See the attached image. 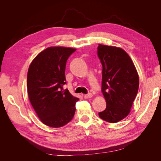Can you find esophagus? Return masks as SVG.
Instances as JSON below:
<instances>
[{
  "mask_svg": "<svg viewBox=\"0 0 161 161\" xmlns=\"http://www.w3.org/2000/svg\"><path fill=\"white\" fill-rule=\"evenodd\" d=\"M92 97V95L91 93V92H89V93L88 94H86L84 95V97L85 99H89V98H91V97Z\"/></svg>",
  "mask_w": 161,
  "mask_h": 161,
  "instance_id": "esophagus-1",
  "label": "esophagus"
}]
</instances>
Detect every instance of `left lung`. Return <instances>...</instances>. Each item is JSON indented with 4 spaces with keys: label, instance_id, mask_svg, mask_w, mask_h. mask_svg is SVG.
<instances>
[{
    "label": "left lung",
    "instance_id": "left-lung-1",
    "mask_svg": "<svg viewBox=\"0 0 161 161\" xmlns=\"http://www.w3.org/2000/svg\"><path fill=\"white\" fill-rule=\"evenodd\" d=\"M97 55L103 66L101 91L107 105L99 116L109 123L118 122L130 114L138 93V72L129 55L120 47L99 44Z\"/></svg>",
    "mask_w": 161,
    "mask_h": 161
}]
</instances>
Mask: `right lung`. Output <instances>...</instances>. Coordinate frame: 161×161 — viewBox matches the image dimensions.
<instances>
[{
	"mask_svg": "<svg viewBox=\"0 0 161 161\" xmlns=\"http://www.w3.org/2000/svg\"><path fill=\"white\" fill-rule=\"evenodd\" d=\"M76 49L50 47L34 58L27 72L29 99L42 122L52 128L64 126L72 120L79 98L68 89L65 69L68 58Z\"/></svg>",
	"mask_w": 161,
	"mask_h": 161,
	"instance_id": "1",
	"label": "right lung"
}]
</instances>
